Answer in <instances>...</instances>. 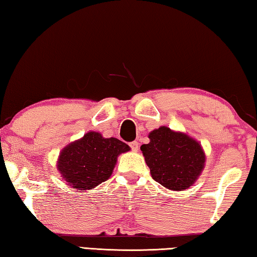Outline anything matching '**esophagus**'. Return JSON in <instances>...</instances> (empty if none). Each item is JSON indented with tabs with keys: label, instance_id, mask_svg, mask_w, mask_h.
<instances>
[{
	"label": "esophagus",
	"instance_id": "esophagus-1",
	"mask_svg": "<svg viewBox=\"0 0 257 257\" xmlns=\"http://www.w3.org/2000/svg\"><path fill=\"white\" fill-rule=\"evenodd\" d=\"M129 146L132 147V150H133L134 152H137V151H138V143H137L136 141L129 143Z\"/></svg>",
	"mask_w": 257,
	"mask_h": 257
}]
</instances>
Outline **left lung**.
Returning <instances> with one entry per match:
<instances>
[{
    "mask_svg": "<svg viewBox=\"0 0 257 257\" xmlns=\"http://www.w3.org/2000/svg\"><path fill=\"white\" fill-rule=\"evenodd\" d=\"M150 143L141 146L152 178L171 190L189 188L201 175L205 153L188 135L162 125L149 135Z\"/></svg>",
    "mask_w": 257,
    "mask_h": 257,
    "instance_id": "left-lung-1",
    "label": "left lung"
}]
</instances>
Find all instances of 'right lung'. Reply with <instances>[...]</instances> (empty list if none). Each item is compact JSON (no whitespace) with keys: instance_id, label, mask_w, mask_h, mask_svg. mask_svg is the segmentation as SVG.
Instances as JSON below:
<instances>
[{"instance_id":"add662e5","label":"right lung","mask_w":257,"mask_h":257,"mask_svg":"<svg viewBox=\"0 0 257 257\" xmlns=\"http://www.w3.org/2000/svg\"><path fill=\"white\" fill-rule=\"evenodd\" d=\"M129 150L119 139L89 132L61 151L58 170L72 188L93 189L111 177L118 156Z\"/></svg>"}]
</instances>
